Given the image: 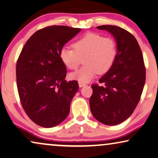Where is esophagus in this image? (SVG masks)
Here are the masks:
<instances>
[{
	"label": "esophagus",
	"instance_id": "esophagus-1",
	"mask_svg": "<svg viewBox=\"0 0 158 158\" xmlns=\"http://www.w3.org/2000/svg\"><path fill=\"white\" fill-rule=\"evenodd\" d=\"M79 87L85 86L86 83H84V82H82V81H79Z\"/></svg>",
	"mask_w": 158,
	"mask_h": 158
}]
</instances>
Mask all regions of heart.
Wrapping results in <instances>:
<instances>
[{"label":"heart","mask_w":158,"mask_h":158,"mask_svg":"<svg viewBox=\"0 0 158 158\" xmlns=\"http://www.w3.org/2000/svg\"><path fill=\"white\" fill-rule=\"evenodd\" d=\"M73 48L64 47L60 57L68 69L78 68L84 58L85 64L69 74L70 78L88 82L99 74H105L113 67L117 56V44L112 37H104L95 32H88L72 44Z\"/></svg>","instance_id":"heart-1"}]
</instances>
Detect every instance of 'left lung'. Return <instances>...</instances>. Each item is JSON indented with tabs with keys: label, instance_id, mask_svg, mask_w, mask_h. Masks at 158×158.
Here are the masks:
<instances>
[{
	"label": "left lung",
	"instance_id": "1",
	"mask_svg": "<svg viewBox=\"0 0 158 158\" xmlns=\"http://www.w3.org/2000/svg\"><path fill=\"white\" fill-rule=\"evenodd\" d=\"M98 30L109 32L116 40L117 56L113 67L93 84L89 99L94 117L108 126H116L133 114L140 99L145 82V67L135 37L116 25H101Z\"/></svg>",
	"mask_w": 158,
	"mask_h": 158
}]
</instances>
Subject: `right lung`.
Masks as SVG:
<instances>
[{"instance_id": "right-lung-1", "label": "right lung", "mask_w": 158, "mask_h": 158, "mask_svg": "<svg viewBox=\"0 0 158 158\" xmlns=\"http://www.w3.org/2000/svg\"><path fill=\"white\" fill-rule=\"evenodd\" d=\"M80 28L52 25L37 30L25 44L16 64L19 97L35 123L52 128L69 115L79 84L67 81L66 66L60 57L64 44Z\"/></svg>"}]
</instances>
